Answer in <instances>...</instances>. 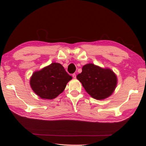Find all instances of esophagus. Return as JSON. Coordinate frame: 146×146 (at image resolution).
<instances>
[{
    "mask_svg": "<svg viewBox=\"0 0 146 146\" xmlns=\"http://www.w3.org/2000/svg\"><path fill=\"white\" fill-rule=\"evenodd\" d=\"M72 77H73L74 78H76V74H72Z\"/></svg>",
    "mask_w": 146,
    "mask_h": 146,
    "instance_id": "34e87169",
    "label": "esophagus"
}]
</instances>
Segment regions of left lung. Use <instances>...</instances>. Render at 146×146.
<instances>
[{
  "mask_svg": "<svg viewBox=\"0 0 146 146\" xmlns=\"http://www.w3.org/2000/svg\"><path fill=\"white\" fill-rule=\"evenodd\" d=\"M77 78L92 98L98 100L107 98L115 90L116 75L110 69H103L93 64L83 66L82 72Z\"/></svg>",
  "mask_w": 146,
  "mask_h": 146,
  "instance_id": "left-lung-1",
  "label": "left lung"
}]
</instances>
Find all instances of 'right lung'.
<instances>
[{"label": "right lung", "mask_w": 146, "mask_h": 146, "mask_svg": "<svg viewBox=\"0 0 146 146\" xmlns=\"http://www.w3.org/2000/svg\"><path fill=\"white\" fill-rule=\"evenodd\" d=\"M72 78L62 65L53 63L33 73L30 78V86L41 98L53 99L64 91L66 84Z\"/></svg>", "instance_id": "add662e5"}]
</instances>
